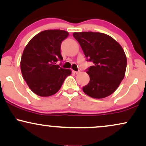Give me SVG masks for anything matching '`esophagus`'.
Wrapping results in <instances>:
<instances>
[{
    "label": "esophagus",
    "mask_w": 146,
    "mask_h": 146,
    "mask_svg": "<svg viewBox=\"0 0 146 146\" xmlns=\"http://www.w3.org/2000/svg\"><path fill=\"white\" fill-rule=\"evenodd\" d=\"M73 73H74V74H78V73H79V71H73Z\"/></svg>",
    "instance_id": "1"
}]
</instances>
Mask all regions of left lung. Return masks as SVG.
I'll use <instances>...</instances> for the list:
<instances>
[{
	"instance_id": "8db88e82",
	"label": "left lung",
	"mask_w": 146,
	"mask_h": 146,
	"mask_svg": "<svg viewBox=\"0 0 146 146\" xmlns=\"http://www.w3.org/2000/svg\"><path fill=\"white\" fill-rule=\"evenodd\" d=\"M88 61L94 65L86 69L90 82L83 87L94 98L107 97L117 89L124 78L127 57L121 46L112 37L99 32H75Z\"/></svg>"
}]
</instances>
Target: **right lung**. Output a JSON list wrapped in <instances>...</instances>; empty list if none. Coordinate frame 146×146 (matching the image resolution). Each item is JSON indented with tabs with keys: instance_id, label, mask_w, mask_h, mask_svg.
<instances>
[{
	"instance_id": "1",
	"label": "right lung",
	"mask_w": 146,
	"mask_h": 146,
	"mask_svg": "<svg viewBox=\"0 0 146 146\" xmlns=\"http://www.w3.org/2000/svg\"><path fill=\"white\" fill-rule=\"evenodd\" d=\"M69 33L60 29L45 30L36 35L24 49L21 70L24 80L38 96H50L61 88L70 69L57 64L62 60L60 54L62 42Z\"/></svg>"
}]
</instances>
